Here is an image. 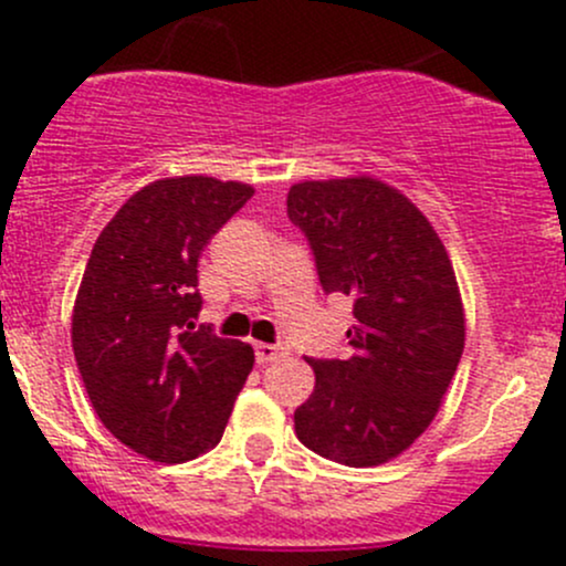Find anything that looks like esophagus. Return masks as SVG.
Returning <instances> with one entry per match:
<instances>
[{"instance_id":"esophagus-1","label":"esophagus","mask_w":566,"mask_h":566,"mask_svg":"<svg viewBox=\"0 0 566 566\" xmlns=\"http://www.w3.org/2000/svg\"><path fill=\"white\" fill-rule=\"evenodd\" d=\"M254 356H256V364H271V361H276V358L287 356V350H284L282 345H268V342H256Z\"/></svg>"}]
</instances>
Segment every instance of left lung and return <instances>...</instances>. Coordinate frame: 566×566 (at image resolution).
<instances>
[{"mask_svg": "<svg viewBox=\"0 0 566 566\" xmlns=\"http://www.w3.org/2000/svg\"><path fill=\"white\" fill-rule=\"evenodd\" d=\"M287 216L325 293L350 295L356 315L350 356L306 358L315 391L295 410V436L342 465H384L436 419L465 347L449 251L402 191L369 175L295 182Z\"/></svg>", "mask_w": 566, "mask_h": 566, "instance_id": "8db88e82", "label": "left lung"}]
</instances>
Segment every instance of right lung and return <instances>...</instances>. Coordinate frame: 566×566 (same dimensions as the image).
I'll list each match as a JSON object with an SVG mask.
<instances>
[{
    "label": "right lung",
    "instance_id": "1",
    "mask_svg": "<svg viewBox=\"0 0 566 566\" xmlns=\"http://www.w3.org/2000/svg\"><path fill=\"white\" fill-rule=\"evenodd\" d=\"M254 197L249 182L182 175L139 188L95 241L71 342L104 427L153 462H186L224 436L254 367L247 342L197 325V265Z\"/></svg>",
    "mask_w": 566,
    "mask_h": 566
}]
</instances>
